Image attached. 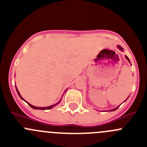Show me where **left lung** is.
Listing matches in <instances>:
<instances>
[{
  "label": "left lung",
  "instance_id": "8db88e82",
  "mask_svg": "<svg viewBox=\"0 0 147 147\" xmlns=\"http://www.w3.org/2000/svg\"><path fill=\"white\" fill-rule=\"evenodd\" d=\"M117 48L118 49H119V50H120V51H121V52H124V49H123V47H121V46H120V45H117ZM125 58L126 59H127V60H128V62H129V63H130V64H131V62H130V60H129V57H127V55H125ZM128 97H127V99H126V100H127V99H128ZM126 100H125V101H126ZM125 101H124V102H125ZM120 105H119V106H118V107H117L116 108H115V109H109V110H107V111H110V112H111V111H115V110H116V109H117V108L118 107H119L120 106ZM104 111H105V110H104ZM105 112H106V111H105Z\"/></svg>",
  "mask_w": 147,
  "mask_h": 147
}]
</instances>
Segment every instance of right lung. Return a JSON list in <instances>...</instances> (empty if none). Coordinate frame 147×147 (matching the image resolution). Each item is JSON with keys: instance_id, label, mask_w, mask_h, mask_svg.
<instances>
[{"instance_id": "right-lung-1", "label": "right lung", "mask_w": 147, "mask_h": 147, "mask_svg": "<svg viewBox=\"0 0 147 147\" xmlns=\"http://www.w3.org/2000/svg\"><path fill=\"white\" fill-rule=\"evenodd\" d=\"M16 91H17V92H18V95H19V97H20V98L22 99V100H23V101H25L26 102H27L28 103V105H29L30 107H32V109H42V110H45V109H52V108H53L54 107H55V106H57V105H58L59 103H60V102H61V100H62V98H63V94H65V92L67 91V89H66V90H65V91L64 92V93H63V96H62V97L61 98H60V100H59L58 102H57V103H55V104H54V105H50V106H48V107H35V106H33V105H31V104H30L29 102H28L27 101H26V100H25L23 98V97H22V96H21V94H20V92H19V91H18V88H17V87H16Z\"/></svg>"}]
</instances>
